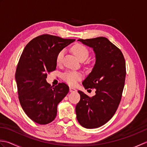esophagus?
I'll return each instance as SVG.
<instances>
[{
  "mask_svg": "<svg viewBox=\"0 0 147 147\" xmlns=\"http://www.w3.org/2000/svg\"><path fill=\"white\" fill-rule=\"evenodd\" d=\"M69 91L70 92H76L77 90L75 88H73V87H69Z\"/></svg>",
  "mask_w": 147,
  "mask_h": 147,
  "instance_id": "34e87169",
  "label": "esophagus"
}]
</instances>
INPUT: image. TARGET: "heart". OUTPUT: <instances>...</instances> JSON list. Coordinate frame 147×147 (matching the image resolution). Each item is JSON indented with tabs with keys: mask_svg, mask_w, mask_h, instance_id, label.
<instances>
[{
	"mask_svg": "<svg viewBox=\"0 0 147 147\" xmlns=\"http://www.w3.org/2000/svg\"><path fill=\"white\" fill-rule=\"evenodd\" d=\"M72 51L80 60L82 59H86L89 55L88 49L85 45L81 44V43H76L72 47ZM64 49L61 50L57 53V56H56L57 64H59L61 63L64 57ZM82 74L78 71H68L62 74V79L70 85H75L77 82L82 79Z\"/></svg>",
	"mask_w": 147,
	"mask_h": 147,
	"instance_id": "obj_1",
	"label": "heart"
}]
</instances>
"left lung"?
Masks as SVG:
<instances>
[{
    "label": "left lung",
    "mask_w": 147,
    "mask_h": 147,
    "mask_svg": "<svg viewBox=\"0 0 147 147\" xmlns=\"http://www.w3.org/2000/svg\"><path fill=\"white\" fill-rule=\"evenodd\" d=\"M78 41L93 48L95 54V65L83 85L96 91L95 95L90 97L79 90L76 117L82 126L96 128L113 117L120 104L126 74L125 59L121 50L105 37Z\"/></svg>",
    "instance_id": "8db88e82"
}]
</instances>
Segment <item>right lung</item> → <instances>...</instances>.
Here are the masks:
<instances>
[{"label":"right lung","mask_w":147,"mask_h":147,"mask_svg":"<svg viewBox=\"0 0 147 147\" xmlns=\"http://www.w3.org/2000/svg\"><path fill=\"white\" fill-rule=\"evenodd\" d=\"M74 41L44 34L31 40L22 52L15 74L18 98L26 114L36 123L54 121L57 105L69 92L65 83L53 87L46 78L55 70L57 53Z\"/></svg>","instance_id":"right-lung-1"}]
</instances>
